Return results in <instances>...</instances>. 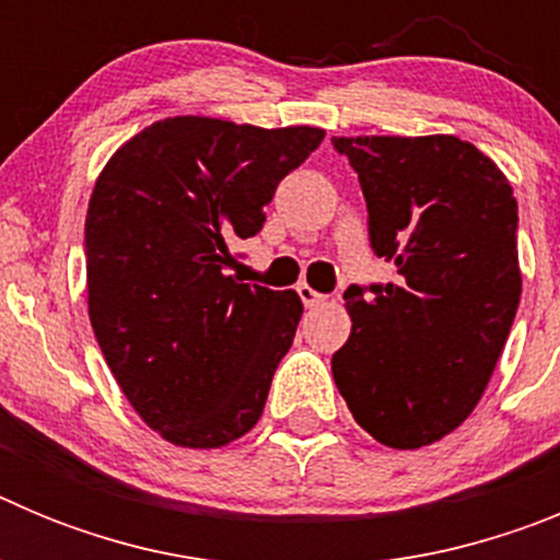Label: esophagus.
<instances>
[{"mask_svg": "<svg viewBox=\"0 0 560 560\" xmlns=\"http://www.w3.org/2000/svg\"><path fill=\"white\" fill-rule=\"evenodd\" d=\"M296 294H300V300H303L305 303V308H314V305H323L325 303V296L319 294V291H314L311 289V285H300V289H296Z\"/></svg>", "mask_w": 560, "mask_h": 560, "instance_id": "34e87169", "label": "esophagus"}]
</instances>
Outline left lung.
<instances>
[{"instance_id": "1", "label": "left lung", "mask_w": 560, "mask_h": 560, "mask_svg": "<svg viewBox=\"0 0 560 560\" xmlns=\"http://www.w3.org/2000/svg\"><path fill=\"white\" fill-rule=\"evenodd\" d=\"M334 145L359 173L373 252L398 271L345 291L353 330L334 381L378 443L429 446L477 409L511 334L522 296L513 187L452 133Z\"/></svg>"}]
</instances>
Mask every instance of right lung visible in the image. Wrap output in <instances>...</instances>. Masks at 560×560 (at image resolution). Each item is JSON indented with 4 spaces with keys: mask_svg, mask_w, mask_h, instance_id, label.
Masks as SVG:
<instances>
[{
    "mask_svg": "<svg viewBox=\"0 0 560 560\" xmlns=\"http://www.w3.org/2000/svg\"><path fill=\"white\" fill-rule=\"evenodd\" d=\"M323 128L156 120L112 153L86 210L89 323L133 412L182 448L244 438L289 353L303 300L237 283L232 244Z\"/></svg>",
    "mask_w": 560,
    "mask_h": 560,
    "instance_id": "1",
    "label": "right lung"
}]
</instances>
